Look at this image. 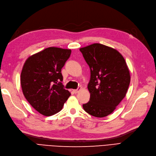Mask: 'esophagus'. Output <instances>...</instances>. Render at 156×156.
Instances as JSON below:
<instances>
[{
  "mask_svg": "<svg viewBox=\"0 0 156 156\" xmlns=\"http://www.w3.org/2000/svg\"><path fill=\"white\" fill-rule=\"evenodd\" d=\"M81 90V87H79L77 89H73V91L74 93H77L78 92H79Z\"/></svg>",
  "mask_w": 156,
  "mask_h": 156,
  "instance_id": "esophagus-1",
  "label": "esophagus"
}]
</instances>
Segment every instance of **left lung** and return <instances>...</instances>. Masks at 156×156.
I'll return each mask as SVG.
<instances>
[{
	"instance_id": "left-lung-1",
	"label": "left lung",
	"mask_w": 156,
	"mask_h": 156,
	"mask_svg": "<svg viewBox=\"0 0 156 156\" xmlns=\"http://www.w3.org/2000/svg\"><path fill=\"white\" fill-rule=\"evenodd\" d=\"M79 50L91 71L90 99L83 107L93 116L106 117L125 98L130 83L129 69L118 51L104 44L94 43Z\"/></svg>"
}]
</instances>
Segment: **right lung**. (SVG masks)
I'll use <instances>...</instances> for the list:
<instances>
[{
    "instance_id": "obj_1",
    "label": "right lung",
    "mask_w": 156,
    "mask_h": 156,
    "mask_svg": "<svg viewBox=\"0 0 156 156\" xmlns=\"http://www.w3.org/2000/svg\"><path fill=\"white\" fill-rule=\"evenodd\" d=\"M71 53L70 49L49 47L29 57L23 65L20 74L23 95L43 115L60 112L71 95L61 83V69Z\"/></svg>"
}]
</instances>
